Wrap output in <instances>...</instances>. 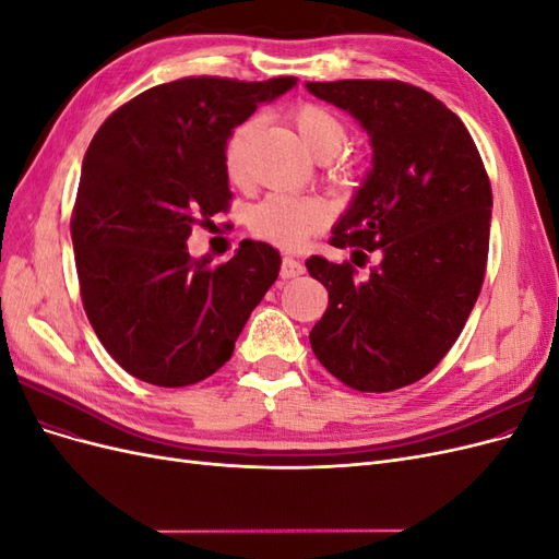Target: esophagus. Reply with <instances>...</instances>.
Masks as SVG:
<instances>
[{
	"mask_svg": "<svg viewBox=\"0 0 559 559\" xmlns=\"http://www.w3.org/2000/svg\"><path fill=\"white\" fill-rule=\"evenodd\" d=\"M302 273H306V265H302L298 259L294 257H284L282 261V270H280V277L282 280H294V277H300Z\"/></svg>",
	"mask_w": 559,
	"mask_h": 559,
	"instance_id": "obj_1",
	"label": "esophagus"
}]
</instances>
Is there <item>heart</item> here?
<instances>
[{
  "instance_id": "obj_1",
  "label": "heart",
  "mask_w": 559,
  "mask_h": 559,
  "mask_svg": "<svg viewBox=\"0 0 559 559\" xmlns=\"http://www.w3.org/2000/svg\"><path fill=\"white\" fill-rule=\"evenodd\" d=\"M294 128L298 130L302 144H306L312 156L319 160L333 163L337 173L347 175V163H335L345 144V123L324 105L302 103L289 114ZM257 130V121L249 118L235 128L224 146V165L226 175L235 183H245L249 175V142ZM329 210L321 200L314 198H294V195H267L263 202L251 210L249 230L259 240L273 242L277 247H296L308 235L326 226Z\"/></svg>"
}]
</instances>
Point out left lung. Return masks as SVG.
I'll list each match as a JSON object with an SVG mask.
<instances>
[{
  "label": "left lung",
  "mask_w": 559,
  "mask_h": 559,
  "mask_svg": "<svg viewBox=\"0 0 559 559\" xmlns=\"http://www.w3.org/2000/svg\"><path fill=\"white\" fill-rule=\"evenodd\" d=\"M306 88L357 118L373 146V167L331 245L352 247L357 265L366 251H380L364 280L347 261H306L329 292L310 345L347 386L394 392L431 373L476 306L492 186L460 116L431 93L392 79L308 81Z\"/></svg>",
  "instance_id": "1"
}]
</instances>
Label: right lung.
Wrapping results in <instances>:
<instances>
[{"mask_svg": "<svg viewBox=\"0 0 559 559\" xmlns=\"http://www.w3.org/2000/svg\"><path fill=\"white\" fill-rule=\"evenodd\" d=\"M294 76H186L118 107L83 158L72 242L83 310L114 361L156 386L210 378L280 275V251L242 240L212 265L186 240L230 205L224 146Z\"/></svg>", "mask_w": 559, "mask_h": 559, "instance_id": "obj_1", "label": "right lung"}]
</instances>
